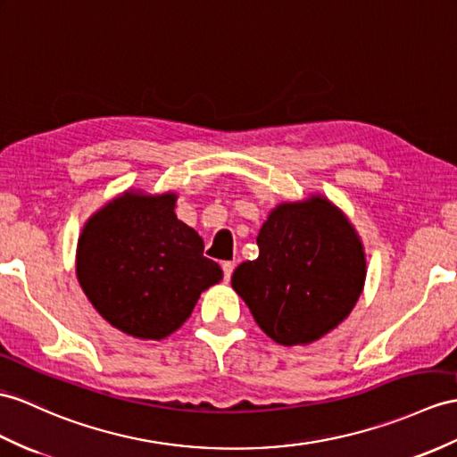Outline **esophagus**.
Instances as JSON below:
<instances>
[{
    "mask_svg": "<svg viewBox=\"0 0 457 457\" xmlns=\"http://www.w3.org/2000/svg\"><path fill=\"white\" fill-rule=\"evenodd\" d=\"M237 263L235 262H222V273H225V279L228 281L232 277V271H235Z\"/></svg>",
    "mask_w": 457,
    "mask_h": 457,
    "instance_id": "34e87169",
    "label": "esophagus"
}]
</instances>
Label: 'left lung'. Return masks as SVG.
<instances>
[{"instance_id":"obj_1","label":"left lung","mask_w":457,"mask_h":457,"mask_svg":"<svg viewBox=\"0 0 457 457\" xmlns=\"http://www.w3.org/2000/svg\"><path fill=\"white\" fill-rule=\"evenodd\" d=\"M232 288L275 343L308 345L336 329L362 293L366 260L353 225L329 199L277 205Z\"/></svg>"}]
</instances>
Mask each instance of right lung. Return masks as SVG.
I'll return each mask as SVG.
<instances>
[{"label": "right lung", "instance_id": "obj_1", "mask_svg": "<svg viewBox=\"0 0 457 457\" xmlns=\"http://www.w3.org/2000/svg\"><path fill=\"white\" fill-rule=\"evenodd\" d=\"M176 195L126 192L87 220L77 244V279L110 326L164 339L190 318L199 295L222 279L204 240L178 220Z\"/></svg>", "mask_w": 457, "mask_h": 457}]
</instances>
